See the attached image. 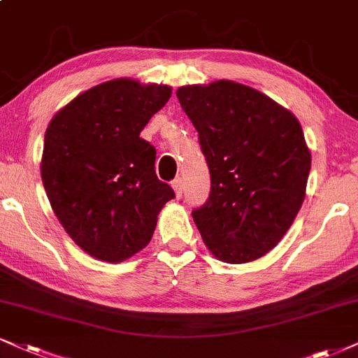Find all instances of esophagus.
I'll use <instances>...</instances> for the list:
<instances>
[{
  "instance_id": "obj_1",
  "label": "esophagus",
  "mask_w": 358,
  "mask_h": 358,
  "mask_svg": "<svg viewBox=\"0 0 358 358\" xmlns=\"http://www.w3.org/2000/svg\"><path fill=\"white\" fill-rule=\"evenodd\" d=\"M172 189H174L176 197L182 196V191H184V187H182V179H176L174 182H172Z\"/></svg>"
}]
</instances>
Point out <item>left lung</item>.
Instances as JSON below:
<instances>
[{
  "label": "left lung",
  "mask_w": 358,
  "mask_h": 358,
  "mask_svg": "<svg viewBox=\"0 0 358 358\" xmlns=\"http://www.w3.org/2000/svg\"><path fill=\"white\" fill-rule=\"evenodd\" d=\"M199 132L210 196L192 210L215 257L245 264L279 244L306 199L310 172L299 119L254 87L219 79L176 91Z\"/></svg>",
  "instance_id": "obj_1"
}]
</instances>
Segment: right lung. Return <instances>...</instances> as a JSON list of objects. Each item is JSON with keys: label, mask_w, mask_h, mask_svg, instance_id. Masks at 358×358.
<instances>
[{"label": "right lung", "mask_w": 358, "mask_h": 358, "mask_svg": "<svg viewBox=\"0 0 358 358\" xmlns=\"http://www.w3.org/2000/svg\"><path fill=\"white\" fill-rule=\"evenodd\" d=\"M167 85L101 83L55 114L44 134L41 179L57 220L91 257L122 262L152 239L174 197L154 171L141 131L171 98Z\"/></svg>", "instance_id": "add662e5"}]
</instances>
